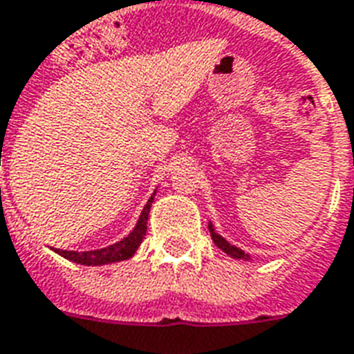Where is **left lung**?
Instances as JSON below:
<instances>
[{
	"mask_svg": "<svg viewBox=\"0 0 354 354\" xmlns=\"http://www.w3.org/2000/svg\"><path fill=\"white\" fill-rule=\"evenodd\" d=\"M208 231H210V236H212V240H214L216 245H218V248H220L223 253H227L229 257H232V259L249 260V254L243 253L242 249L236 248V245H232V243L227 242L225 238L221 236V234H218V232L214 231V225H212V223H208Z\"/></svg>",
	"mask_w": 354,
	"mask_h": 354,
	"instance_id": "left-lung-1",
	"label": "left lung"
}]
</instances>
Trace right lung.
Instances as JSON below:
<instances>
[{
	"mask_svg": "<svg viewBox=\"0 0 354 354\" xmlns=\"http://www.w3.org/2000/svg\"><path fill=\"white\" fill-rule=\"evenodd\" d=\"M155 194H157V190H155ZM155 194L147 199L146 207L142 210V214H140L133 231L129 232L127 236L120 240V242L112 243L109 248L94 249V251H81V253L79 251H64V249H53V251L57 254H60V257H64V259L84 266H105L112 264V262H122V260L131 259L136 253V249L140 248L144 236H146L147 218H149V208H151V203L155 199Z\"/></svg>",
	"mask_w": 354,
	"mask_h": 354,
	"instance_id": "obj_1",
	"label": "right lung"
}]
</instances>
